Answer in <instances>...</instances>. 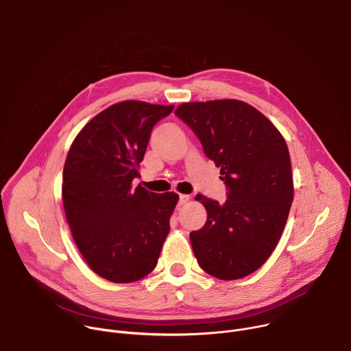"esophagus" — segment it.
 <instances>
[{"label":"esophagus","mask_w":351,"mask_h":351,"mask_svg":"<svg viewBox=\"0 0 351 351\" xmlns=\"http://www.w3.org/2000/svg\"><path fill=\"white\" fill-rule=\"evenodd\" d=\"M190 199V195L187 194H180L179 195V206H184L187 202Z\"/></svg>","instance_id":"esophagus-1"}]
</instances>
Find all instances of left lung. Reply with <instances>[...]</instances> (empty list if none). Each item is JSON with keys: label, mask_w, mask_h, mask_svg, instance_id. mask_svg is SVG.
<instances>
[{"label": "left lung", "mask_w": 351, "mask_h": 351, "mask_svg": "<svg viewBox=\"0 0 351 351\" xmlns=\"http://www.w3.org/2000/svg\"><path fill=\"white\" fill-rule=\"evenodd\" d=\"M175 114L221 168L228 198L195 199L206 225L190 233L194 256L207 274L234 280L257 271L272 254L293 202L287 144L275 125L240 99L180 104Z\"/></svg>", "instance_id": "1"}]
</instances>
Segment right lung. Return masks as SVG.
<instances>
[{"mask_svg":"<svg viewBox=\"0 0 351 351\" xmlns=\"http://www.w3.org/2000/svg\"><path fill=\"white\" fill-rule=\"evenodd\" d=\"M172 110L136 99L117 103L84 125L66 156L68 225L88 267L110 282L130 283L152 272L169 233L179 195L133 189L132 182L154 125Z\"/></svg>","mask_w":351,"mask_h":351,"instance_id":"obj_1","label":"right lung"}]
</instances>
